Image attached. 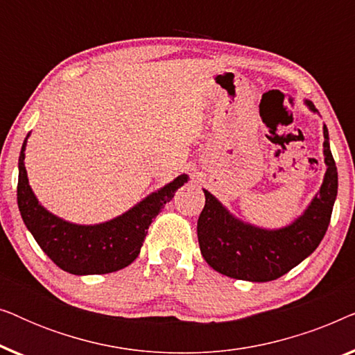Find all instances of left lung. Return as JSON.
Returning a JSON list of instances; mask_svg holds the SVG:
<instances>
[{
  "mask_svg": "<svg viewBox=\"0 0 355 355\" xmlns=\"http://www.w3.org/2000/svg\"><path fill=\"white\" fill-rule=\"evenodd\" d=\"M317 113L312 101L305 100ZM323 155L327 173L309 207L291 225L263 230L231 215L215 196L203 189L205 207L197 221L198 245L203 259L218 273L234 279L266 283L278 279L307 259L328 230L338 196V169L329 150L327 125H323Z\"/></svg>",
  "mask_w": 355,
  "mask_h": 355,
  "instance_id": "obj_1",
  "label": "left lung"
}]
</instances>
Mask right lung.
I'll list each match as a JSON object with an SVG mask.
<instances>
[{"mask_svg":"<svg viewBox=\"0 0 355 355\" xmlns=\"http://www.w3.org/2000/svg\"><path fill=\"white\" fill-rule=\"evenodd\" d=\"M28 135L31 134H27L19 155V211L42 250L67 273L105 275L132 263L140 254L153 218L171 202L178 189L189 181L187 174H181L113 220L100 225H76L42 207L28 186L24 164Z\"/></svg>","mask_w":355,"mask_h":355,"instance_id":"right-lung-1","label":"right lung"}]
</instances>
